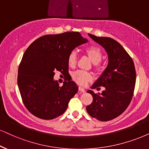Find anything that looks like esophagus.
Returning a JSON list of instances; mask_svg holds the SVG:
<instances>
[{"label": "esophagus", "instance_id": "34e87169", "mask_svg": "<svg viewBox=\"0 0 149 149\" xmlns=\"http://www.w3.org/2000/svg\"><path fill=\"white\" fill-rule=\"evenodd\" d=\"M78 90L80 91H81V92H82V93H84V92H85V89H84V88L82 87V86H79L78 87Z\"/></svg>", "mask_w": 149, "mask_h": 149}]
</instances>
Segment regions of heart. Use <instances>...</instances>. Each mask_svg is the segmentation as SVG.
<instances>
[{"mask_svg":"<svg viewBox=\"0 0 149 149\" xmlns=\"http://www.w3.org/2000/svg\"><path fill=\"white\" fill-rule=\"evenodd\" d=\"M84 52L91 59V61L95 64V67L98 68L99 63L100 62L102 57V52L100 48L95 45H91V46L87 47L84 49ZM76 62L77 56L76 52H71L67 57V63H68L69 66L71 67H74L76 65ZM71 76H72L73 80L82 85L86 84L88 81L91 80L93 78V76L91 73L82 70L75 71L72 73Z\"/></svg>","mask_w":149,"mask_h":149,"instance_id":"b5f03b06","label":"heart"}]
</instances>
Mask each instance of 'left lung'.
I'll return each mask as SVG.
<instances>
[{"mask_svg": "<svg viewBox=\"0 0 149 149\" xmlns=\"http://www.w3.org/2000/svg\"><path fill=\"white\" fill-rule=\"evenodd\" d=\"M88 36L104 48L108 54L109 63L91 86L92 88L104 86L105 90L101 94L88 90L93 96V102L86 109L92 118L109 121L121 115L132 100L136 80L135 65L129 54L114 39Z\"/></svg>", "mask_w": 149, "mask_h": 149, "instance_id": "obj_1", "label": "left lung"}]
</instances>
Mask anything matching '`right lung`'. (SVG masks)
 <instances>
[{"instance_id":"obj_1","label":"right lung","mask_w":149,"mask_h":149,"mask_svg":"<svg viewBox=\"0 0 149 149\" xmlns=\"http://www.w3.org/2000/svg\"><path fill=\"white\" fill-rule=\"evenodd\" d=\"M87 41L79 32H65L43 36L29 45L18 67V85L31 114L52 120L65 112L78 86L73 81L64 82L61 86L53 78L56 71L69 73V54Z\"/></svg>"}]
</instances>
